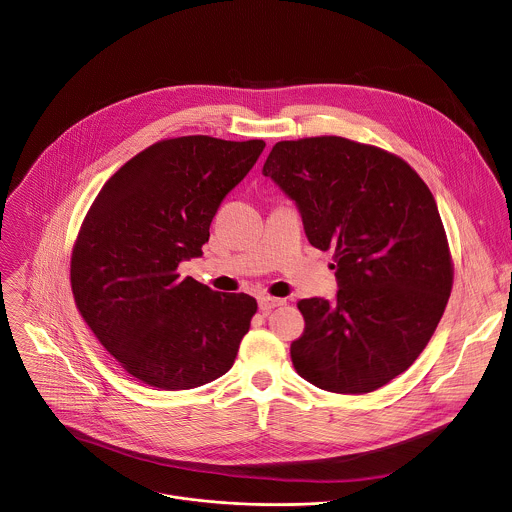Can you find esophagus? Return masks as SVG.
Masks as SVG:
<instances>
[{"instance_id": "34e87169", "label": "esophagus", "mask_w": 512, "mask_h": 512, "mask_svg": "<svg viewBox=\"0 0 512 512\" xmlns=\"http://www.w3.org/2000/svg\"><path fill=\"white\" fill-rule=\"evenodd\" d=\"M284 298H275V296H269V294H263V296H259V308L263 310V312H269V310H273V308H277V306H283Z\"/></svg>"}]
</instances>
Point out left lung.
<instances>
[{"label":"left lung","mask_w":512,"mask_h":512,"mask_svg":"<svg viewBox=\"0 0 512 512\" xmlns=\"http://www.w3.org/2000/svg\"><path fill=\"white\" fill-rule=\"evenodd\" d=\"M263 174L336 261V302H298L306 326L290 343L296 373L340 395L381 389L424 351L454 284L430 188L397 155L336 135L279 141Z\"/></svg>","instance_id":"1"}]
</instances>
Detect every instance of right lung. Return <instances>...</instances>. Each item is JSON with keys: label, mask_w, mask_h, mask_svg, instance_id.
<instances>
[{"label": "right lung", "mask_w": 512, "mask_h": 512, "mask_svg": "<svg viewBox=\"0 0 512 512\" xmlns=\"http://www.w3.org/2000/svg\"><path fill=\"white\" fill-rule=\"evenodd\" d=\"M265 141L163 139L129 159L92 202L70 257L76 308L137 381L186 391L228 373L257 300L216 292L180 261L200 257L210 224Z\"/></svg>", "instance_id": "obj_1"}]
</instances>
